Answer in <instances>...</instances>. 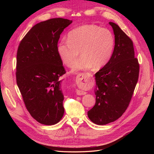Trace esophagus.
Here are the masks:
<instances>
[{"instance_id":"obj_1","label":"esophagus","mask_w":154,"mask_h":154,"mask_svg":"<svg viewBox=\"0 0 154 154\" xmlns=\"http://www.w3.org/2000/svg\"><path fill=\"white\" fill-rule=\"evenodd\" d=\"M86 78H87V76L85 75L83 73H81L80 75H79L78 76V79H77V81H78V82H82V80H83V82H86ZM76 94L77 95H79V96H81V95H85L86 94V92L85 91H80V90H77L76 91Z\"/></svg>"}]
</instances>
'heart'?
I'll return each instance as SVG.
<instances>
[{
	"instance_id": "obj_1",
	"label": "heart",
	"mask_w": 154,
	"mask_h": 154,
	"mask_svg": "<svg viewBox=\"0 0 154 154\" xmlns=\"http://www.w3.org/2000/svg\"><path fill=\"white\" fill-rule=\"evenodd\" d=\"M114 48V38L110 30L89 24L70 31L67 40L58 44L57 52L62 62L72 67L81 51L82 57L74 64V72L93 66L96 69L103 67L110 60Z\"/></svg>"
}]
</instances>
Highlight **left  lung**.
Here are the masks:
<instances>
[{"mask_svg": "<svg viewBox=\"0 0 154 154\" xmlns=\"http://www.w3.org/2000/svg\"><path fill=\"white\" fill-rule=\"evenodd\" d=\"M115 45L109 62L95 74L96 103L88 111L94 123L103 125L117 120L127 110L138 81L139 64L133 42L120 27L109 22Z\"/></svg>", "mask_w": 154, "mask_h": 154, "instance_id": "obj_1", "label": "left lung"}]
</instances>
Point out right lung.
<instances>
[{
  "label": "right lung",
  "mask_w": 154,
  "mask_h": 154,
  "mask_svg": "<svg viewBox=\"0 0 154 154\" xmlns=\"http://www.w3.org/2000/svg\"><path fill=\"white\" fill-rule=\"evenodd\" d=\"M72 20L55 18L27 32L17 53L16 80L27 110L41 124L58 123L64 114L61 76L66 71L57 52L58 42Z\"/></svg>",
  "instance_id": "obj_1"
}]
</instances>
